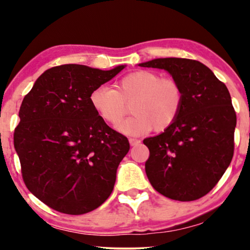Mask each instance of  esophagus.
Listing matches in <instances>:
<instances>
[{"label": "esophagus", "mask_w": 250, "mask_h": 250, "mask_svg": "<svg viewBox=\"0 0 250 250\" xmlns=\"http://www.w3.org/2000/svg\"><path fill=\"white\" fill-rule=\"evenodd\" d=\"M128 141H129V145H131V146H138L139 143L141 142V141H140V140L134 139V138H129Z\"/></svg>", "instance_id": "1"}]
</instances>
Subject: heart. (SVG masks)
<instances>
[{
    "mask_svg": "<svg viewBox=\"0 0 250 250\" xmlns=\"http://www.w3.org/2000/svg\"><path fill=\"white\" fill-rule=\"evenodd\" d=\"M133 101L134 114L119 123L116 128L126 135H142L153 127L163 132L179 116L183 104L180 84L169 77H160L150 70H138L123 77L117 88L104 85L95 87L90 102L97 114L109 124H116L127 111V104Z\"/></svg>",
    "mask_w": 250,
    "mask_h": 250,
    "instance_id": "heart-1",
    "label": "heart"
}]
</instances>
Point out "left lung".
I'll return each mask as SVG.
<instances>
[{
    "label": "left lung",
    "instance_id": "1",
    "mask_svg": "<svg viewBox=\"0 0 250 250\" xmlns=\"http://www.w3.org/2000/svg\"><path fill=\"white\" fill-rule=\"evenodd\" d=\"M139 66L168 71L183 92L176 121L143 140L150 151L146 176L169 199H199L216 186L233 157L237 116L228 87L197 60L160 58Z\"/></svg>",
    "mask_w": 250,
    "mask_h": 250
}]
</instances>
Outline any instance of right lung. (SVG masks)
I'll list each match as a JSON object with an SVG mask.
<instances>
[{"mask_svg":"<svg viewBox=\"0 0 250 250\" xmlns=\"http://www.w3.org/2000/svg\"><path fill=\"white\" fill-rule=\"evenodd\" d=\"M124 68L52 67L23 98L13 135L22 179L27 189L54 210L88 213L114 190L129 143L97 114L90 95Z\"/></svg>","mask_w":250,"mask_h":250,"instance_id":"add662e5","label":"right lung"}]
</instances>
